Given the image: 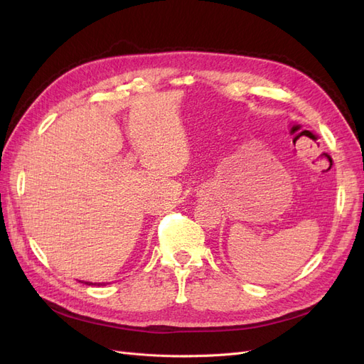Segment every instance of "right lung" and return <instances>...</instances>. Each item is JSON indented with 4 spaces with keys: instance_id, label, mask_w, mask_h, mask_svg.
Wrapping results in <instances>:
<instances>
[{
    "instance_id": "add662e5",
    "label": "right lung",
    "mask_w": 364,
    "mask_h": 364,
    "mask_svg": "<svg viewBox=\"0 0 364 364\" xmlns=\"http://www.w3.org/2000/svg\"><path fill=\"white\" fill-rule=\"evenodd\" d=\"M83 284H86V285H98V287H100V285H106V282H87V281H85Z\"/></svg>"
}]
</instances>
